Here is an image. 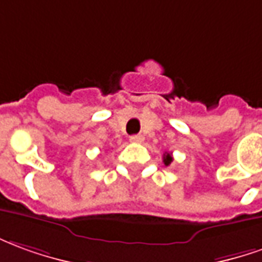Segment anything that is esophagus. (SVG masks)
I'll use <instances>...</instances> for the list:
<instances>
[{"mask_svg": "<svg viewBox=\"0 0 262 262\" xmlns=\"http://www.w3.org/2000/svg\"><path fill=\"white\" fill-rule=\"evenodd\" d=\"M129 141H131V142H138V144H140V142H142V141H144V137H142V135H131V137H129Z\"/></svg>", "mask_w": 262, "mask_h": 262, "instance_id": "esophagus-1", "label": "esophagus"}]
</instances>
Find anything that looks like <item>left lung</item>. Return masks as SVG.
Returning <instances> with one entry per match:
<instances>
[{
	"instance_id": "1",
	"label": "left lung",
	"mask_w": 262,
	"mask_h": 262,
	"mask_svg": "<svg viewBox=\"0 0 262 262\" xmlns=\"http://www.w3.org/2000/svg\"><path fill=\"white\" fill-rule=\"evenodd\" d=\"M170 162H172V155L166 152V154H165V155H164V164L166 165V166H168V165H169Z\"/></svg>"
}]
</instances>
